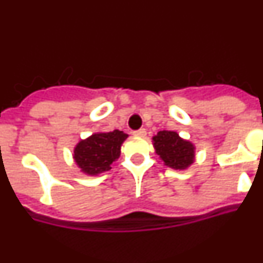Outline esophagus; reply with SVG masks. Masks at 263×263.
<instances>
[{
	"label": "esophagus",
	"instance_id": "1",
	"mask_svg": "<svg viewBox=\"0 0 263 263\" xmlns=\"http://www.w3.org/2000/svg\"><path fill=\"white\" fill-rule=\"evenodd\" d=\"M134 136L136 137H145L146 136V130L145 129H139V130H136L134 132Z\"/></svg>",
	"mask_w": 263,
	"mask_h": 263
}]
</instances>
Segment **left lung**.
Masks as SVG:
<instances>
[{"label":"left lung","instance_id":"1","mask_svg":"<svg viewBox=\"0 0 263 263\" xmlns=\"http://www.w3.org/2000/svg\"><path fill=\"white\" fill-rule=\"evenodd\" d=\"M155 153L171 168L184 170L195 160V147L191 142L184 141L175 132L162 130L153 137Z\"/></svg>","mask_w":263,"mask_h":263}]
</instances>
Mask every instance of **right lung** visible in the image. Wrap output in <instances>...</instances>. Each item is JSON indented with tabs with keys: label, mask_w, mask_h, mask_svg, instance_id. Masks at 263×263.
<instances>
[{
	"label": "right lung",
	"mask_w": 263,
	"mask_h": 263,
	"mask_svg": "<svg viewBox=\"0 0 263 263\" xmlns=\"http://www.w3.org/2000/svg\"><path fill=\"white\" fill-rule=\"evenodd\" d=\"M126 138L127 134L121 130L92 134L76 145L73 152L76 164L88 175L109 171L111 163L120 157L121 145Z\"/></svg>",
	"instance_id": "add662e5"
}]
</instances>
